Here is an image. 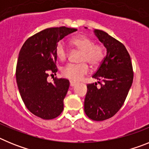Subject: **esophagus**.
Listing matches in <instances>:
<instances>
[{"label": "esophagus", "mask_w": 149, "mask_h": 149, "mask_svg": "<svg viewBox=\"0 0 149 149\" xmlns=\"http://www.w3.org/2000/svg\"><path fill=\"white\" fill-rule=\"evenodd\" d=\"M76 84H77V83L74 82V81H70V86H75Z\"/></svg>", "instance_id": "esophagus-1"}]
</instances>
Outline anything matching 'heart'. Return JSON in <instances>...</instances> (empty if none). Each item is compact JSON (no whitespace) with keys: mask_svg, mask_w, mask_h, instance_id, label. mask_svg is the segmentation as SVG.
I'll list each match as a JSON object with an SVG mask.
<instances>
[{"mask_svg":"<svg viewBox=\"0 0 149 149\" xmlns=\"http://www.w3.org/2000/svg\"><path fill=\"white\" fill-rule=\"evenodd\" d=\"M72 47L81 51L78 64H68L61 71L62 75L72 81H81L89 71V65L97 67L104 56V49L101 45L94 44L92 39L84 35H79L70 41ZM55 54L60 61H65L68 57V51L63 43L59 42L55 49Z\"/></svg>","mask_w":149,"mask_h":149,"instance_id":"b5f03b06","label":"heart"}]
</instances>
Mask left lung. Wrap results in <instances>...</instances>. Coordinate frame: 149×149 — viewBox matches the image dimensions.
Segmentation results:
<instances>
[{
    "label": "left lung",
    "instance_id": "8db88e82",
    "mask_svg": "<svg viewBox=\"0 0 149 149\" xmlns=\"http://www.w3.org/2000/svg\"><path fill=\"white\" fill-rule=\"evenodd\" d=\"M94 33L107 48V55L93 77L98 84L87 85L84 111L89 119L104 121L113 116L125 101L134 78L132 63L122 43L103 30Z\"/></svg>",
    "mask_w": 149,
    "mask_h": 149
}]
</instances>
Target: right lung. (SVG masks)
<instances>
[{
  "label": "right lung",
  "instance_id": "1",
  "mask_svg": "<svg viewBox=\"0 0 149 149\" xmlns=\"http://www.w3.org/2000/svg\"><path fill=\"white\" fill-rule=\"evenodd\" d=\"M77 30L47 28L28 38L21 48L15 71L18 90L29 111L41 119H53L63 112L69 81L55 77L49 83L47 78L57 72L55 49L58 42Z\"/></svg>",
  "mask_w": 149,
  "mask_h": 149
}]
</instances>
